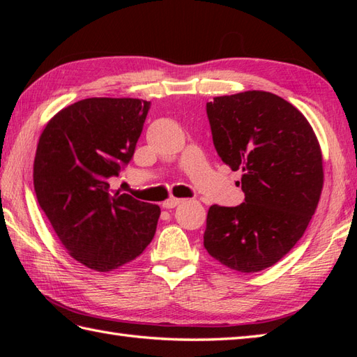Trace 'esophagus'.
<instances>
[{
    "mask_svg": "<svg viewBox=\"0 0 357 357\" xmlns=\"http://www.w3.org/2000/svg\"><path fill=\"white\" fill-rule=\"evenodd\" d=\"M184 202V199H176V198H170V199H167L165 202H162V207L164 208H174L176 206H179V204H183Z\"/></svg>",
    "mask_w": 357,
    "mask_h": 357,
    "instance_id": "esophagus-1",
    "label": "esophagus"
}]
</instances>
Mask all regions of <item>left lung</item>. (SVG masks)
Wrapping results in <instances>:
<instances>
[{
    "instance_id": "8db88e82",
    "label": "left lung",
    "mask_w": 357,
    "mask_h": 357,
    "mask_svg": "<svg viewBox=\"0 0 357 357\" xmlns=\"http://www.w3.org/2000/svg\"><path fill=\"white\" fill-rule=\"evenodd\" d=\"M219 158L241 170L236 207L211 206L204 247L225 267H271L304 234L324 184L322 153L312 126L278 95L250 90L207 102Z\"/></svg>"
}]
</instances>
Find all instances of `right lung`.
Wrapping results in <instances>:
<instances>
[{"label":"right lung","instance_id":"right-lung-1","mask_svg":"<svg viewBox=\"0 0 357 357\" xmlns=\"http://www.w3.org/2000/svg\"><path fill=\"white\" fill-rule=\"evenodd\" d=\"M149 110L150 101L89 98L56 113L38 142V202L70 256L92 270L133 261L155 236L159 207L110 190V178L132 161Z\"/></svg>","mask_w":357,"mask_h":357}]
</instances>
